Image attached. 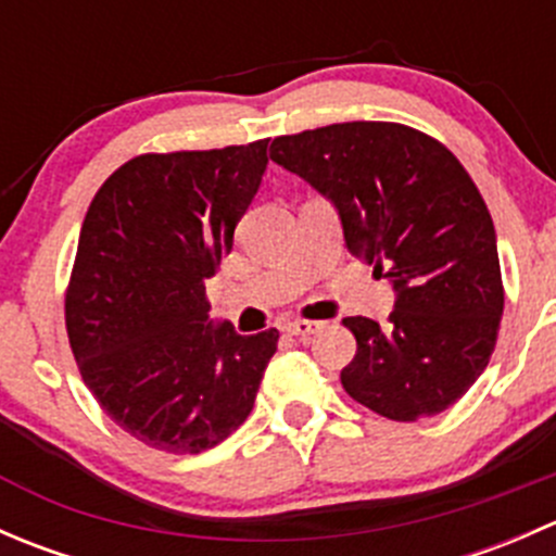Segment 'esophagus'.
Wrapping results in <instances>:
<instances>
[{"mask_svg": "<svg viewBox=\"0 0 556 556\" xmlns=\"http://www.w3.org/2000/svg\"><path fill=\"white\" fill-rule=\"evenodd\" d=\"M319 330H323V323H314V319H295V323L285 325V333L299 341H309Z\"/></svg>", "mask_w": 556, "mask_h": 556, "instance_id": "34e87169", "label": "esophagus"}]
</instances>
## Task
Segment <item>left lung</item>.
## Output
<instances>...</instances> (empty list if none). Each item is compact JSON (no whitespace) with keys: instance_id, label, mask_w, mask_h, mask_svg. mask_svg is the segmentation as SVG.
I'll use <instances>...</instances> for the list:
<instances>
[{"instance_id":"obj_1","label":"left lung","mask_w":556,"mask_h":556,"mask_svg":"<svg viewBox=\"0 0 556 556\" xmlns=\"http://www.w3.org/2000/svg\"><path fill=\"white\" fill-rule=\"evenodd\" d=\"M268 155L333 201L350 252L397 293L384 328L344 317L357 339L346 395L395 422L454 406L490 363L506 304L495 226L457 155L390 121L285 134Z\"/></svg>"}]
</instances>
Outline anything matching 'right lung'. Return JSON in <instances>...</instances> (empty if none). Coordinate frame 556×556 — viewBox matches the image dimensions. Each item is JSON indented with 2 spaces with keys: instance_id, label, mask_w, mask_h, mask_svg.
I'll return each instance as SVG.
<instances>
[{
  "instance_id": "obj_1",
  "label": "right lung",
  "mask_w": 556,
  "mask_h": 556,
  "mask_svg": "<svg viewBox=\"0 0 556 556\" xmlns=\"http://www.w3.org/2000/svg\"><path fill=\"white\" fill-rule=\"evenodd\" d=\"M268 139L144 153L93 195L64 295L80 377L106 417L169 454L220 444L250 417L279 330L212 328L204 282L257 193Z\"/></svg>"
}]
</instances>
